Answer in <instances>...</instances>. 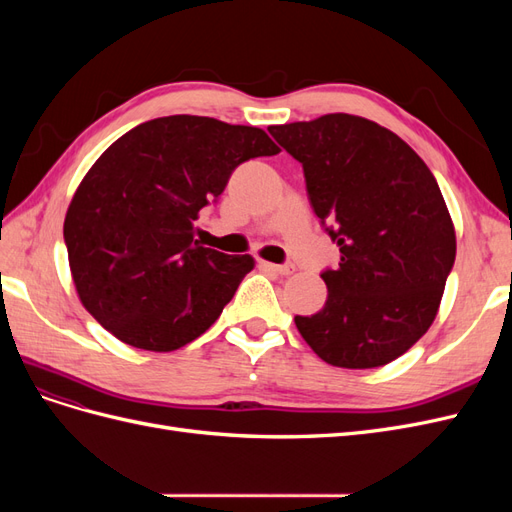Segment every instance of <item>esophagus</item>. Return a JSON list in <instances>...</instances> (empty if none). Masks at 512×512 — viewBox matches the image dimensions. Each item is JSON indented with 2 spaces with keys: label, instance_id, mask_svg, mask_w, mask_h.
Returning a JSON list of instances; mask_svg holds the SVG:
<instances>
[{
  "label": "esophagus",
  "instance_id": "obj_1",
  "mask_svg": "<svg viewBox=\"0 0 512 512\" xmlns=\"http://www.w3.org/2000/svg\"><path fill=\"white\" fill-rule=\"evenodd\" d=\"M262 267H267L269 271H275V273H280V275H290L292 269H294L290 262H286V265H271V262H262Z\"/></svg>",
  "mask_w": 512,
  "mask_h": 512
}]
</instances>
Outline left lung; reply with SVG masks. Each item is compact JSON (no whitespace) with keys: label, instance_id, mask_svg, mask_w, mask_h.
<instances>
[{"label":"left lung","instance_id":"1","mask_svg":"<svg viewBox=\"0 0 512 512\" xmlns=\"http://www.w3.org/2000/svg\"><path fill=\"white\" fill-rule=\"evenodd\" d=\"M269 132L301 162L309 205L339 245V267L322 271L327 303L294 316L299 333L335 367L395 361L431 327L455 265V228L436 177L397 134L356 115Z\"/></svg>","mask_w":512,"mask_h":512}]
</instances>
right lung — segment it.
Masks as SVG:
<instances>
[{"mask_svg":"<svg viewBox=\"0 0 512 512\" xmlns=\"http://www.w3.org/2000/svg\"><path fill=\"white\" fill-rule=\"evenodd\" d=\"M280 153L267 132L196 117H158L108 147L64 222L72 280L87 312L123 344L170 352L220 318L252 256L203 247L200 209L239 164Z\"/></svg>","mask_w":512,"mask_h":512,"instance_id":"1","label":"right lung"}]
</instances>
